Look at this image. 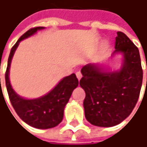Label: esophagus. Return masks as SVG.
Listing matches in <instances>:
<instances>
[{"label":"esophagus","instance_id":"esophagus-1","mask_svg":"<svg viewBox=\"0 0 147 147\" xmlns=\"http://www.w3.org/2000/svg\"><path fill=\"white\" fill-rule=\"evenodd\" d=\"M76 76H77V78H78V80H80V79L82 78V73H81L80 71L77 72V73H76Z\"/></svg>","mask_w":147,"mask_h":147}]
</instances>
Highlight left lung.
<instances>
[{
  "label": "left lung",
  "mask_w": 147,
  "mask_h": 147,
  "mask_svg": "<svg viewBox=\"0 0 147 147\" xmlns=\"http://www.w3.org/2000/svg\"><path fill=\"white\" fill-rule=\"evenodd\" d=\"M117 35L113 54L123 55L120 70L106 72L101 65L92 64L81 69L85 117L95 126L113 127L123 121L134 109L142 88L143 72L138 48L123 32Z\"/></svg>",
  "instance_id": "obj_1"
}]
</instances>
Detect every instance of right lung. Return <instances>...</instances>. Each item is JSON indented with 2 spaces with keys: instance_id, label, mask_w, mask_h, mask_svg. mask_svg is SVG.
I'll return each mask as SVG.
<instances>
[{
  "instance_id": "1",
  "label": "right lung",
  "mask_w": 147,
  "mask_h": 147,
  "mask_svg": "<svg viewBox=\"0 0 147 147\" xmlns=\"http://www.w3.org/2000/svg\"><path fill=\"white\" fill-rule=\"evenodd\" d=\"M43 28L44 27H36L29 29L20 37L11 48L5 72V85L11 105L20 119L32 127L47 129L57 126L62 121L65 105L70 98L74 89L78 85L76 75L72 74L69 76L65 77L49 93L32 100H27L20 96L13 90L9 79L10 63L20 42L36 33L37 30Z\"/></svg>"
}]
</instances>
